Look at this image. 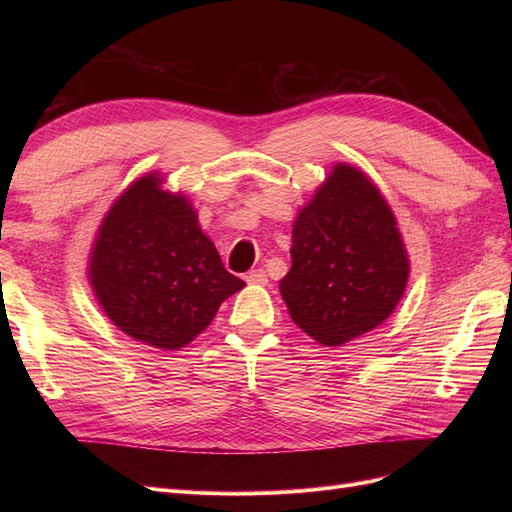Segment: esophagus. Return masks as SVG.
<instances>
[{
    "instance_id": "esophagus-1",
    "label": "esophagus",
    "mask_w": 512,
    "mask_h": 512,
    "mask_svg": "<svg viewBox=\"0 0 512 512\" xmlns=\"http://www.w3.org/2000/svg\"><path fill=\"white\" fill-rule=\"evenodd\" d=\"M245 282L247 284H256V286H265L269 280H267L265 269H254L250 273H245Z\"/></svg>"
}]
</instances>
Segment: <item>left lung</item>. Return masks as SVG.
Returning a JSON list of instances; mask_svg holds the SVG:
<instances>
[{
  "mask_svg": "<svg viewBox=\"0 0 512 512\" xmlns=\"http://www.w3.org/2000/svg\"><path fill=\"white\" fill-rule=\"evenodd\" d=\"M290 256L282 299L297 327L324 346H342L389 318L410 273L393 211L348 164H337L297 215Z\"/></svg>",
  "mask_w": 512,
  "mask_h": 512,
  "instance_id": "8db88e82",
  "label": "left lung"
}]
</instances>
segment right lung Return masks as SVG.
<instances>
[{"instance_id": "1", "label": "right lung", "mask_w": 512, "mask_h": 512, "mask_svg": "<svg viewBox=\"0 0 512 512\" xmlns=\"http://www.w3.org/2000/svg\"><path fill=\"white\" fill-rule=\"evenodd\" d=\"M89 280L123 333L166 350L190 344L245 286L224 269L192 205L162 190L158 175L134 181L106 213Z\"/></svg>"}]
</instances>
